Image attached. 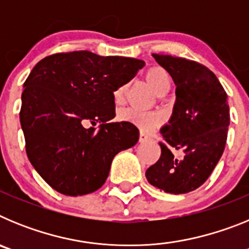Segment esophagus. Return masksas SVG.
<instances>
[{
	"label": "esophagus",
	"instance_id": "obj_1",
	"mask_svg": "<svg viewBox=\"0 0 249 249\" xmlns=\"http://www.w3.org/2000/svg\"><path fill=\"white\" fill-rule=\"evenodd\" d=\"M147 141H149V136L147 135V133H144V132H141V133H140V142H141V143H144V142H147Z\"/></svg>",
	"mask_w": 249,
	"mask_h": 249
}]
</instances>
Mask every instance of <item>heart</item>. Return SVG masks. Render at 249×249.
<instances>
[{
    "instance_id": "b5f03b06",
    "label": "heart",
    "mask_w": 249,
    "mask_h": 249,
    "mask_svg": "<svg viewBox=\"0 0 249 249\" xmlns=\"http://www.w3.org/2000/svg\"><path fill=\"white\" fill-rule=\"evenodd\" d=\"M146 81L153 91L160 96L166 94L171 89V77L163 68L153 67L146 72ZM126 85H122L113 91V101L116 105H121L124 100ZM118 120L129 122L142 132H149L151 129L160 126V117L156 113H141L133 109H124L118 113Z\"/></svg>"
}]
</instances>
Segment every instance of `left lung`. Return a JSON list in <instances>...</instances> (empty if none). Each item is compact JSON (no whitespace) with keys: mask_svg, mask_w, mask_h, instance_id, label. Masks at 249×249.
<instances>
[{"mask_svg":"<svg viewBox=\"0 0 249 249\" xmlns=\"http://www.w3.org/2000/svg\"><path fill=\"white\" fill-rule=\"evenodd\" d=\"M152 56L172 77L176 102L168 123L160 128V157L146 171L147 181L167 193L192 192L207 181L224 151L230 126L227 93L201 63Z\"/></svg>","mask_w":249,"mask_h":249,"instance_id":"obj_1","label":"left lung"}]
</instances>
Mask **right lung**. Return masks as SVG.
I'll use <instances>...</instances> for the list:
<instances>
[{
    "label": "right lung",
    "mask_w": 249,
    "mask_h": 249,
    "mask_svg": "<svg viewBox=\"0 0 249 249\" xmlns=\"http://www.w3.org/2000/svg\"><path fill=\"white\" fill-rule=\"evenodd\" d=\"M143 66L137 58L74 51L46 57L31 71L19 112L26 152L57 192L76 197L97 191L114 156L137 143V127L109 121L116 116L113 91ZM97 123L100 130L93 127Z\"/></svg>",
    "instance_id": "add662e5"
}]
</instances>
